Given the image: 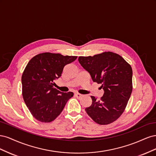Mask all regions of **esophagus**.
Returning a JSON list of instances; mask_svg holds the SVG:
<instances>
[{
    "instance_id": "esophagus-1",
    "label": "esophagus",
    "mask_w": 156,
    "mask_h": 156,
    "mask_svg": "<svg viewBox=\"0 0 156 156\" xmlns=\"http://www.w3.org/2000/svg\"><path fill=\"white\" fill-rule=\"evenodd\" d=\"M75 96H76V98H82L83 96V95H82V94H79V93H75Z\"/></svg>"
}]
</instances>
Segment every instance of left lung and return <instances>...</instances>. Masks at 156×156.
<instances>
[{"mask_svg":"<svg viewBox=\"0 0 156 156\" xmlns=\"http://www.w3.org/2000/svg\"><path fill=\"white\" fill-rule=\"evenodd\" d=\"M78 60L104 90L100 100L91 96L92 103L85 108L87 113L98 124L112 123L124 112L132 92L131 66L120 55L110 51L79 56Z\"/></svg>","mask_w":156,"mask_h":156,"instance_id":"1","label":"left lung"}]
</instances>
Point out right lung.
<instances>
[{
  "label": "right lung",
  "mask_w": 156,
  "mask_h": 156,
  "mask_svg": "<svg viewBox=\"0 0 156 156\" xmlns=\"http://www.w3.org/2000/svg\"><path fill=\"white\" fill-rule=\"evenodd\" d=\"M76 56L43 53L30 59L21 77L22 95L29 111L41 122H51L62 111L73 96L72 92H61L53 87L54 80L61 76L66 65Z\"/></svg>",
  "instance_id": "add662e5"
}]
</instances>
